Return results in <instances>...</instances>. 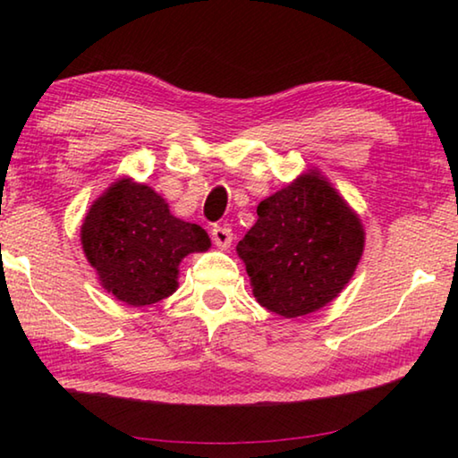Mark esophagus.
<instances>
[{
  "instance_id": "esophagus-1",
  "label": "esophagus",
  "mask_w": 458,
  "mask_h": 458,
  "mask_svg": "<svg viewBox=\"0 0 458 458\" xmlns=\"http://www.w3.org/2000/svg\"><path fill=\"white\" fill-rule=\"evenodd\" d=\"M212 240H214L216 246L228 248L232 244V230H230V226H226V224H224V226H214L212 228Z\"/></svg>"
}]
</instances>
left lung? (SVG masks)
<instances>
[{
  "mask_svg": "<svg viewBox=\"0 0 458 458\" xmlns=\"http://www.w3.org/2000/svg\"><path fill=\"white\" fill-rule=\"evenodd\" d=\"M236 250L262 307L286 319L313 313L350 283L363 228L319 174H305L262 199Z\"/></svg>",
  "mask_w": 458,
  "mask_h": 458,
  "instance_id": "8db88e82",
  "label": "left lung"
}]
</instances>
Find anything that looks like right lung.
Masks as SVG:
<instances>
[{"instance_id": "add662e5", "label": "right lung", "mask_w": 458, "mask_h": 458, "mask_svg": "<svg viewBox=\"0 0 458 458\" xmlns=\"http://www.w3.org/2000/svg\"><path fill=\"white\" fill-rule=\"evenodd\" d=\"M81 240L100 284L133 307L169 297L182 259L210 248L198 224L175 218L159 193L127 177L90 206Z\"/></svg>"}]
</instances>
